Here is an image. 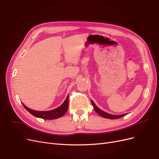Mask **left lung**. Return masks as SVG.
<instances>
[{
    "mask_svg": "<svg viewBox=\"0 0 159 159\" xmlns=\"http://www.w3.org/2000/svg\"><path fill=\"white\" fill-rule=\"evenodd\" d=\"M91 104H92V105L93 106V108L95 109V111L96 112H97L99 115H101V116H102L105 118H107V119H119V118H121L122 117H124L125 116V115H127V113L125 114H123V115H111V114H109L106 112L103 111L101 110L100 109H99L97 106H96L95 104L93 103V102L92 100H91Z\"/></svg>",
    "mask_w": 159,
    "mask_h": 159,
    "instance_id": "obj_1",
    "label": "left lung"
}]
</instances>
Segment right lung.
Returning <instances> with one entry per match:
<instances>
[{
  "label": "right lung",
  "mask_w": 159,
  "mask_h": 159,
  "mask_svg": "<svg viewBox=\"0 0 159 159\" xmlns=\"http://www.w3.org/2000/svg\"><path fill=\"white\" fill-rule=\"evenodd\" d=\"M24 107H25L28 112L31 113L34 116L36 117H39L44 119H55L59 117H61L66 113L68 109V96L66 98L64 102L59 107H57L55 109L50 110V111H34L30 109L27 107L26 105L22 103Z\"/></svg>",
  "instance_id": "1"
}]
</instances>
